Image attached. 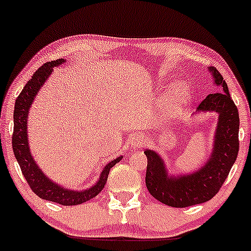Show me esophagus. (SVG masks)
Segmentation results:
<instances>
[{"label": "esophagus", "mask_w": 251, "mask_h": 251, "mask_svg": "<svg viewBox=\"0 0 251 251\" xmlns=\"http://www.w3.org/2000/svg\"><path fill=\"white\" fill-rule=\"evenodd\" d=\"M145 143H146V139L143 137V136H137V137H135L131 141V149L132 150L142 149L143 146L145 145Z\"/></svg>", "instance_id": "obj_1"}]
</instances>
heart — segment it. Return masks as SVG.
Masks as SVG:
<instances>
[{"mask_svg":"<svg viewBox=\"0 0 251 251\" xmlns=\"http://www.w3.org/2000/svg\"><path fill=\"white\" fill-rule=\"evenodd\" d=\"M188 100V90L183 84L175 83L168 92V113H180Z\"/></svg>","mask_w":251,"mask_h":251,"instance_id":"obj_1","label":"heart"}]
</instances>
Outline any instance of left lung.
Returning a JSON list of instances; mask_svg holds the SVG:
<instances>
[{
    "instance_id": "1",
    "label": "left lung",
    "mask_w": 251,
    "mask_h": 251,
    "mask_svg": "<svg viewBox=\"0 0 251 251\" xmlns=\"http://www.w3.org/2000/svg\"><path fill=\"white\" fill-rule=\"evenodd\" d=\"M209 70L221 92L209 94L200 102L197 110L219 114L210 160L194 174L175 177L168 176L164 161L154 151L146 150L144 152L148 158L146 188L155 200L168 206L188 207L213 198L226 181L239 153V110L221 74L217 68Z\"/></svg>"
}]
</instances>
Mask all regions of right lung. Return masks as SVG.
Masks as SVG:
<instances>
[{
  "mask_svg": "<svg viewBox=\"0 0 251 251\" xmlns=\"http://www.w3.org/2000/svg\"><path fill=\"white\" fill-rule=\"evenodd\" d=\"M64 60H58L47 62L41 66L33 74V76L24 86V89L15 102L14 110V132H12V150L14 154L17 159L22 173L24 175L26 182L30 185L31 190L42 200H46L54 203L71 206V205H78L85 203L91 198L96 197L105 187L110 168L114 165L118 164L122 157H119L115 160L110 161L108 165L103 168L99 181L93 185L92 188L85 191H71L53 183L50 180L45 176L44 173L39 169L35 161L32 158L28 150L27 144V132H26V125H27V114L28 109L37 96V92L40 89L45 80L53 71V68L62 64Z\"/></svg>",
  "mask_w": 251,
  "mask_h": 251,
  "instance_id": "1",
  "label": "right lung"
}]
</instances>
